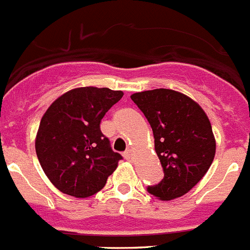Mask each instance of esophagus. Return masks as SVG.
<instances>
[{"instance_id":"obj_1","label":"esophagus","mask_w":250,"mask_h":250,"mask_svg":"<svg viewBox=\"0 0 250 250\" xmlns=\"http://www.w3.org/2000/svg\"><path fill=\"white\" fill-rule=\"evenodd\" d=\"M124 156H125V159H126V160H132V150H130V149H127L126 151L124 152Z\"/></svg>"}]
</instances>
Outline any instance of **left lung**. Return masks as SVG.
Segmentation results:
<instances>
[{
    "label": "left lung",
    "instance_id": "8db88e82",
    "mask_svg": "<svg viewBox=\"0 0 250 250\" xmlns=\"http://www.w3.org/2000/svg\"><path fill=\"white\" fill-rule=\"evenodd\" d=\"M131 100L149 121L164 170V179L147 191L160 200L183 196L202 180L215 156L210 121L199 104L174 90L135 92Z\"/></svg>",
    "mask_w": 250,
    "mask_h": 250
}]
</instances>
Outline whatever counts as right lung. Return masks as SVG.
Here are the masks:
<instances>
[{"mask_svg":"<svg viewBox=\"0 0 250 250\" xmlns=\"http://www.w3.org/2000/svg\"><path fill=\"white\" fill-rule=\"evenodd\" d=\"M123 95L107 87H76L46 110L35 149L46 176L61 193L89 198L118 167L123 156L112 151L100 123Z\"/></svg>","mask_w":250,"mask_h":250,"instance_id":"1","label":"right lung"}]
</instances>
